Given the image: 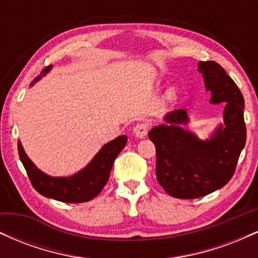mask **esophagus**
Wrapping results in <instances>:
<instances>
[{
    "label": "esophagus",
    "instance_id": "obj_1",
    "mask_svg": "<svg viewBox=\"0 0 258 258\" xmlns=\"http://www.w3.org/2000/svg\"><path fill=\"white\" fill-rule=\"evenodd\" d=\"M148 128H149V126H148V123L146 122L137 123V125L135 126V128H133V133L136 135V137L144 138L148 133Z\"/></svg>",
    "mask_w": 258,
    "mask_h": 258
}]
</instances>
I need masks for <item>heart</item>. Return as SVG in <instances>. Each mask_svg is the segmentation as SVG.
<instances>
[{
    "label": "heart",
    "mask_w": 258,
    "mask_h": 258,
    "mask_svg": "<svg viewBox=\"0 0 258 258\" xmlns=\"http://www.w3.org/2000/svg\"><path fill=\"white\" fill-rule=\"evenodd\" d=\"M167 96H168V98L170 99H173L174 97L177 96V91L174 90V88H171L170 91H168V93H167Z\"/></svg>",
    "instance_id": "obj_1"
}]
</instances>
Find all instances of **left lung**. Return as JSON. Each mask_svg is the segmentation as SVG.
Returning <instances> with one entry per match:
<instances>
[{
  "mask_svg": "<svg viewBox=\"0 0 258 258\" xmlns=\"http://www.w3.org/2000/svg\"><path fill=\"white\" fill-rule=\"evenodd\" d=\"M211 104H224L223 123L209 138L200 139L182 125L189 122L184 109L165 115L166 123L148 133L156 149V178L171 197H205L229 182L246 142L244 97L235 82L216 61H199Z\"/></svg>",
  "mask_w": 258,
  "mask_h": 258,
  "instance_id": "left-lung-1",
  "label": "left lung"
}]
</instances>
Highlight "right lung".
<instances>
[{
    "label": "right lung",
    "mask_w": 258,
    "mask_h": 258,
    "mask_svg": "<svg viewBox=\"0 0 258 258\" xmlns=\"http://www.w3.org/2000/svg\"><path fill=\"white\" fill-rule=\"evenodd\" d=\"M52 69V65L43 70L30 86L41 80ZM127 143L125 135L119 136L109 142L94 155L87 166L69 177H52L42 172L26 155L20 141L18 142V152L20 161L24 165L32 186L46 198L63 201V203H86L96 198L108 182L115 159Z\"/></svg>",
    "instance_id": "add662e5"
}]
</instances>
